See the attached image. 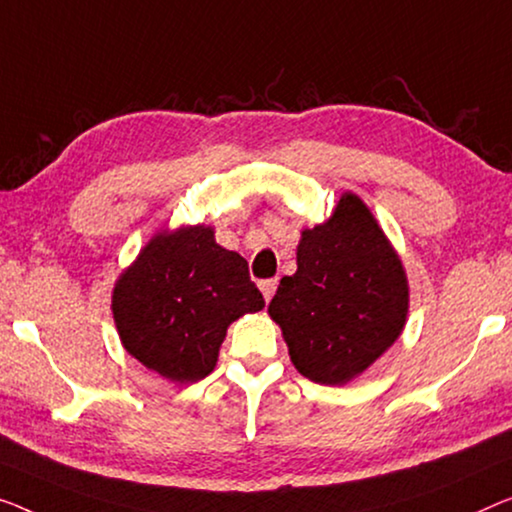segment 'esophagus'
<instances>
[{
	"label": "esophagus",
	"mask_w": 512,
	"mask_h": 512,
	"mask_svg": "<svg viewBox=\"0 0 512 512\" xmlns=\"http://www.w3.org/2000/svg\"><path fill=\"white\" fill-rule=\"evenodd\" d=\"M276 287H278V280L273 278V280H262L259 282V289H262V294H264V301L269 303L271 299H273V294H276Z\"/></svg>",
	"instance_id": "34e87169"
}]
</instances>
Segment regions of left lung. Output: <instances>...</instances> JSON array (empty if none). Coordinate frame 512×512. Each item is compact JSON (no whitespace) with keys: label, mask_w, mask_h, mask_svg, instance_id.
I'll use <instances>...</instances> for the list:
<instances>
[{"label":"left lung","mask_w":512,"mask_h":512,"mask_svg":"<svg viewBox=\"0 0 512 512\" xmlns=\"http://www.w3.org/2000/svg\"><path fill=\"white\" fill-rule=\"evenodd\" d=\"M407 312L402 259L354 193L301 232L296 273L280 280L269 303L294 368L324 386L363 375L400 338Z\"/></svg>","instance_id":"1"}]
</instances>
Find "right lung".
Returning <instances> with one entry per match:
<instances>
[{
  "mask_svg": "<svg viewBox=\"0 0 512 512\" xmlns=\"http://www.w3.org/2000/svg\"><path fill=\"white\" fill-rule=\"evenodd\" d=\"M213 234L211 225L160 230L112 289L121 345L174 384L213 372L227 326L264 308L246 259Z\"/></svg>",
  "mask_w": 512,
  "mask_h": 512,
  "instance_id": "obj_1",
  "label": "right lung"
}]
</instances>
